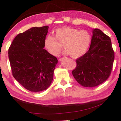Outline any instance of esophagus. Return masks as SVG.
Masks as SVG:
<instances>
[{
	"label": "esophagus",
	"instance_id": "34e87169",
	"mask_svg": "<svg viewBox=\"0 0 121 121\" xmlns=\"http://www.w3.org/2000/svg\"><path fill=\"white\" fill-rule=\"evenodd\" d=\"M65 58H60V59H59V61H63L65 60Z\"/></svg>",
	"mask_w": 121,
	"mask_h": 121
}]
</instances>
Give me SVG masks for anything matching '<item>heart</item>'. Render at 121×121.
<instances>
[{"instance_id":"b5f03b06","label":"heart","mask_w":121,"mask_h":121,"mask_svg":"<svg viewBox=\"0 0 121 121\" xmlns=\"http://www.w3.org/2000/svg\"><path fill=\"white\" fill-rule=\"evenodd\" d=\"M63 44L65 50L63 53L70 54L73 58L82 56L89 48L91 41V35L86 30L63 26L55 31V37L48 35L45 38L44 45L46 50L53 56H56L62 49Z\"/></svg>"}]
</instances>
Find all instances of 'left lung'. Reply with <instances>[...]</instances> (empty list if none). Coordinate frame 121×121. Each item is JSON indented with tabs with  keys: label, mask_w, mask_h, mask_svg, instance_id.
Listing matches in <instances>:
<instances>
[{
	"label": "left lung",
	"mask_w": 121,
	"mask_h": 121,
	"mask_svg": "<svg viewBox=\"0 0 121 121\" xmlns=\"http://www.w3.org/2000/svg\"><path fill=\"white\" fill-rule=\"evenodd\" d=\"M89 51L77 59L72 71L79 84L92 87L101 84L109 77L114 60V52L109 36L99 29H94Z\"/></svg>",
	"instance_id": "obj_1"
}]
</instances>
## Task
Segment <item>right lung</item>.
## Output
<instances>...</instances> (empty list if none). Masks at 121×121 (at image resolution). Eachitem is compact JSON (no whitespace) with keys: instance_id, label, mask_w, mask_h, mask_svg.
<instances>
[{"instance_id":"1","label":"right lung","mask_w":121,"mask_h":121,"mask_svg":"<svg viewBox=\"0 0 121 121\" xmlns=\"http://www.w3.org/2000/svg\"><path fill=\"white\" fill-rule=\"evenodd\" d=\"M48 26L33 27L19 34L9 49L12 75L26 90H46L53 81L58 59L44 49Z\"/></svg>"}]
</instances>
